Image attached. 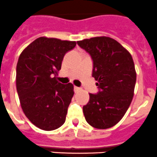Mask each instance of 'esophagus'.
<instances>
[{
	"label": "esophagus",
	"instance_id": "34e87169",
	"mask_svg": "<svg viewBox=\"0 0 157 157\" xmlns=\"http://www.w3.org/2000/svg\"><path fill=\"white\" fill-rule=\"evenodd\" d=\"M80 90H81V88H79V87H78V86H75L74 87V90H75V93L78 92Z\"/></svg>",
	"mask_w": 157,
	"mask_h": 157
}]
</instances>
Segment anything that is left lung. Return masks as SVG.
<instances>
[{
	"mask_svg": "<svg viewBox=\"0 0 157 157\" xmlns=\"http://www.w3.org/2000/svg\"><path fill=\"white\" fill-rule=\"evenodd\" d=\"M93 59L92 76L99 92L90 94L83 106L87 123L98 129L113 127L121 120L134 97L136 71L133 58L123 45L109 37L77 41Z\"/></svg>",
	"mask_w": 157,
	"mask_h": 157,
	"instance_id": "1",
	"label": "left lung"
}]
</instances>
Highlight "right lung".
<instances>
[{"label":"right lung","mask_w":157,"mask_h":157,"mask_svg":"<svg viewBox=\"0 0 157 157\" xmlns=\"http://www.w3.org/2000/svg\"><path fill=\"white\" fill-rule=\"evenodd\" d=\"M75 41L41 37L21 52L16 66V90L25 116L44 130L61 127L74 95L71 83L56 81L65 54Z\"/></svg>","instance_id":"add662e5"}]
</instances>
